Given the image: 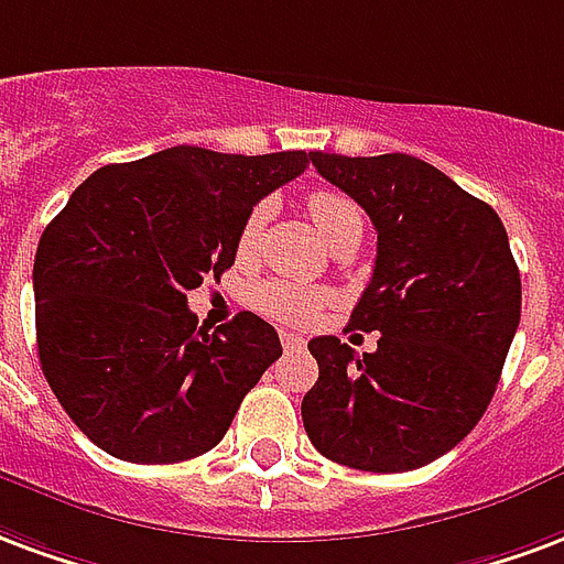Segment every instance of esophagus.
Masks as SVG:
<instances>
[{"mask_svg":"<svg viewBox=\"0 0 564 564\" xmlns=\"http://www.w3.org/2000/svg\"><path fill=\"white\" fill-rule=\"evenodd\" d=\"M281 344L286 352H299V349H304V346H307V340L299 335H293V332H281Z\"/></svg>","mask_w":564,"mask_h":564,"instance_id":"obj_1","label":"esophagus"}]
</instances>
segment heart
Segmentation results:
<instances>
[{"mask_svg":"<svg viewBox=\"0 0 564 564\" xmlns=\"http://www.w3.org/2000/svg\"><path fill=\"white\" fill-rule=\"evenodd\" d=\"M307 212L314 218L316 229L323 232V239L335 248L337 241L358 236L361 239V208L352 199L340 194V191H314L307 197ZM269 220V203H257L250 208L248 218L241 224L239 232V253L250 257L262 239V229ZM253 307L265 314L269 319L278 323H293V325H307L314 323L316 314L323 311L325 304L332 302V295L325 290H307V286H295L286 281H262L253 293H250Z\"/></svg>","mask_w":564,"mask_h":564,"instance_id":"heart-1","label":"heart"}]
</instances>
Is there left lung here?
Wrapping results in <instances>:
<instances>
[{
	"label": "left lung",
	"instance_id": "left-lung-1",
	"mask_svg": "<svg viewBox=\"0 0 564 564\" xmlns=\"http://www.w3.org/2000/svg\"><path fill=\"white\" fill-rule=\"evenodd\" d=\"M319 176L377 227V265L349 325L379 332L358 356L314 337L304 431L323 457L410 473L481 421L520 325V271L494 208L412 154L311 152Z\"/></svg>",
	"mask_w": 564,
	"mask_h": 564
}]
</instances>
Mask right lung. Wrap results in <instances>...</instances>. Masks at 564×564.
Wrapping results in <instances>:
<instances>
[{"label": "right lung", "mask_w": 564, "mask_h": 564, "mask_svg": "<svg viewBox=\"0 0 564 564\" xmlns=\"http://www.w3.org/2000/svg\"><path fill=\"white\" fill-rule=\"evenodd\" d=\"M307 152L199 145L95 170L37 241L41 370L70 421L128 463L215 448L250 388L281 358L278 332L241 311L208 332L187 290L236 262L241 224Z\"/></svg>", "instance_id": "right-lung-1"}]
</instances>
